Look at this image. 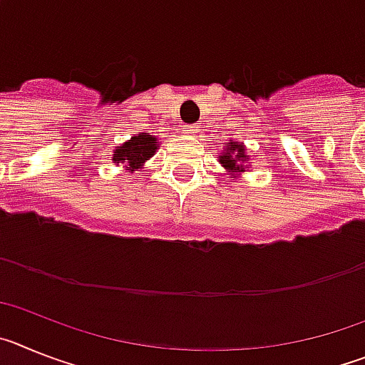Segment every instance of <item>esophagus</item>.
<instances>
[{"label": "esophagus", "mask_w": 365, "mask_h": 365, "mask_svg": "<svg viewBox=\"0 0 365 365\" xmlns=\"http://www.w3.org/2000/svg\"><path fill=\"white\" fill-rule=\"evenodd\" d=\"M182 131H185L188 137H195V135H197V128H195V125H185V130Z\"/></svg>", "instance_id": "esophagus-1"}]
</instances>
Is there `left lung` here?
I'll use <instances>...</instances> for the list:
<instances>
[{
	"label": "left lung",
	"instance_id": "obj_1",
	"mask_svg": "<svg viewBox=\"0 0 365 365\" xmlns=\"http://www.w3.org/2000/svg\"><path fill=\"white\" fill-rule=\"evenodd\" d=\"M234 150L236 151L235 155H233ZM230 151H232V153H228V150H227V153L219 157V159H221V164L225 168H228V170H241V172H243V166H240V164H237V160H243L245 159L243 146L232 144Z\"/></svg>",
	"mask_w": 365,
	"mask_h": 365
}]
</instances>
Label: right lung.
<instances>
[{
  "instance_id": "right-lung-1",
  "label": "right lung",
  "mask_w": 365,
  "mask_h": 365,
  "mask_svg": "<svg viewBox=\"0 0 365 365\" xmlns=\"http://www.w3.org/2000/svg\"><path fill=\"white\" fill-rule=\"evenodd\" d=\"M157 150V140L151 135H137L130 140V143L122 144L115 150L113 155V163L128 164L130 168L143 166L144 160H148L151 155Z\"/></svg>"
}]
</instances>
